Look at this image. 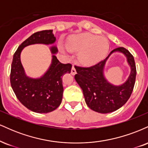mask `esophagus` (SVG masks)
Wrapping results in <instances>:
<instances>
[{
	"label": "esophagus",
	"mask_w": 148,
	"mask_h": 148,
	"mask_svg": "<svg viewBox=\"0 0 148 148\" xmlns=\"http://www.w3.org/2000/svg\"><path fill=\"white\" fill-rule=\"evenodd\" d=\"M76 71L75 67H74V65H73L72 70H71V74H72V75H74V74H76Z\"/></svg>",
	"instance_id": "obj_1"
}]
</instances>
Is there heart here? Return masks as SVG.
<instances>
[{"label": "heart", "instance_id": "obj_1", "mask_svg": "<svg viewBox=\"0 0 148 148\" xmlns=\"http://www.w3.org/2000/svg\"><path fill=\"white\" fill-rule=\"evenodd\" d=\"M67 48L72 51L80 52L79 60L85 64H93L99 62L109 50L108 40L90 33L72 35L67 41Z\"/></svg>", "mask_w": 148, "mask_h": 148}]
</instances>
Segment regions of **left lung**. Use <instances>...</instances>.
<instances>
[{
    "instance_id": "8db88e82",
    "label": "left lung",
    "mask_w": 148,
    "mask_h": 148,
    "mask_svg": "<svg viewBox=\"0 0 148 148\" xmlns=\"http://www.w3.org/2000/svg\"><path fill=\"white\" fill-rule=\"evenodd\" d=\"M115 51L125 54L131 67L128 79L121 86L110 84L103 75L107 59ZM75 69L77 74L74 79L82 89L88 106L94 111L100 113H111L123 106L130 99L135 84L136 68L134 56L124 47L113 49L108 57L95 65L88 67L76 66Z\"/></svg>"
}]
</instances>
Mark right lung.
Wrapping results in <instances>:
<instances>
[{
	"label": "right lung",
	"mask_w": 148,
	"mask_h": 148,
	"mask_svg": "<svg viewBox=\"0 0 148 148\" xmlns=\"http://www.w3.org/2000/svg\"><path fill=\"white\" fill-rule=\"evenodd\" d=\"M55 42L52 30L37 32L22 42L13 56L10 72L11 86L20 102L35 113H47L60 106L63 92L62 76L71 72L72 64L61 63L54 55L58 49L53 46L51 47L52 62L49 69L40 78L33 79L25 75L20 55L23 49L28 45H51Z\"/></svg>",
	"instance_id": "obj_1"
}]
</instances>
